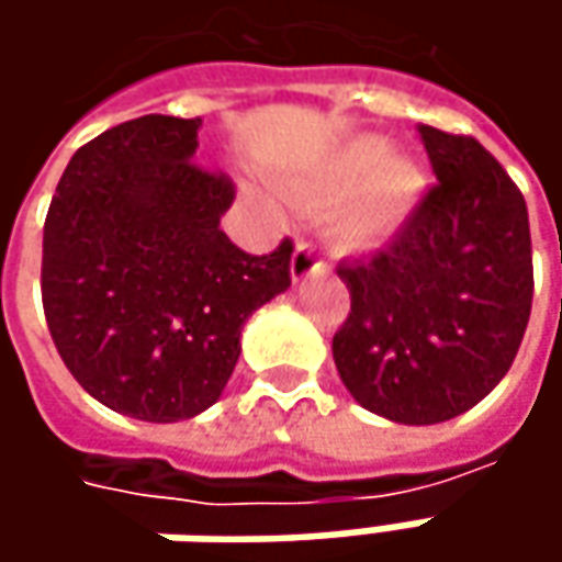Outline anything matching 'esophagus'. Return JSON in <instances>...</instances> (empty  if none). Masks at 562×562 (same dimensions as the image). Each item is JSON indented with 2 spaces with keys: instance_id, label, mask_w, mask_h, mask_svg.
Masks as SVG:
<instances>
[{
  "instance_id": "1",
  "label": "esophagus",
  "mask_w": 562,
  "mask_h": 562,
  "mask_svg": "<svg viewBox=\"0 0 562 562\" xmlns=\"http://www.w3.org/2000/svg\"><path fill=\"white\" fill-rule=\"evenodd\" d=\"M328 269V262L315 252L313 244H296L291 256V278L293 281H303V278H313Z\"/></svg>"
}]
</instances>
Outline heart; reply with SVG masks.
Listing matches in <instances>:
<instances>
[{
	"instance_id": "b5f03b06",
	"label": "heart",
	"mask_w": 562,
	"mask_h": 562,
	"mask_svg": "<svg viewBox=\"0 0 562 562\" xmlns=\"http://www.w3.org/2000/svg\"><path fill=\"white\" fill-rule=\"evenodd\" d=\"M425 187L428 178L413 159L387 156V143L381 137H362L318 175L313 196L318 203L350 196L337 225L350 244L369 247L391 237L409 218Z\"/></svg>"
}]
</instances>
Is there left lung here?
I'll return each mask as SVG.
<instances>
[{
	"label": "left lung",
	"mask_w": 562,
	"mask_h": 562,
	"mask_svg": "<svg viewBox=\"0 0 562 562\" xmlns=\"http://www.w3.org/2000/svg\"><path fill=\"white\" fill-rule=\"evenodd\" d=\"M438 184L394 240L340 262L350 315L331 350L359 406L400 425L472 409L507 375L531 313L529 209L475 137L419 124Z\"/></svg>",
	"instance_id": "left-lung-1"
}]
</instances>
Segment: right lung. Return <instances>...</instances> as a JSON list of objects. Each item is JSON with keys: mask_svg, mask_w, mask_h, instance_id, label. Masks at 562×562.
<instances>
[{"mask_svg": "<svg viewBox=\"0 0 562 562\" xmlns=\"http://www.w3.org/2000/svg\"><path fill=\"white\" fill-rule=\"evenodd\" d=\"M200 119L143 115L80 146L43 225V313L77 384L143 422L222 397L240 328L291 288V240L231 244L234 184L193 162Z\"/></svg>", "mask_w": 562, "mask_h": 562, "instance_id": "right-lung-1", "label": "right lung"}]
</instances>
